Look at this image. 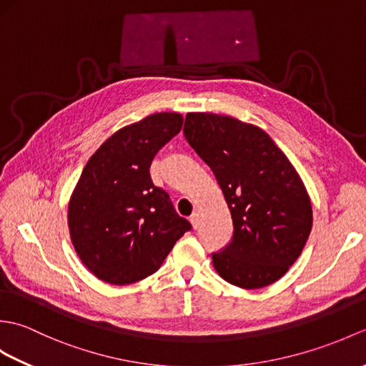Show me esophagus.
Masks as SVG:
<instances>
[{
	"label": "esophagus",
	"instance_id": "esophagus-1",
	"mask_svg": "<svg viewBox=\"0 0 366 366\" xmlns=\"http://www.w3.org/2000/svg\"><path fill=\"white\" fill-rule=\"evenodd\" d=\"M190 223H192V227L195 228V229L199 227V214L198 212H193L190 215Z\"/></svg>",
	"mask_w": 366,
	"mask_h": 366
}]
</instances>
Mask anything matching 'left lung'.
I'll use <instances>...</instances> for the list:
<instances>
[{
    "mask_svg": "<svg viewBox=\"0 0 366 366\" xmlns=\"http://www.w3.org/2000/svg\"><path fill=\"white\" fill-rule=\"evenodd\" d=\"M184 135L227 199L232 237L212 253L228 283L258 290L282 278L307 244L313 211L305 185L266 132L231 116L189 113Z\"/></svg>",
    "mask_w": 366,
    "mask_h": 366,
    "instance_id": "left-lung-1",
    "label": "left lung"
}]
</instances>
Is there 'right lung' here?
Listing matches in <instances>:
<instances>
[{
  "instance_id": "1",
  "label": "right lung",
  "mask_w": 366,
  "mask_h": 366,
  "mask_svg": "<svg viewBox=\"0 0 366 366\" xmlns=\"http://www.w3.org/2000/svg\"><path fill=\"white\" fill-rule=\"evenodd\" d=\"M179 113H155L116 132L88 160L69 203L71 239L102 282L130 285L157 272L192 224L149 168L182 129Z\"/></svg>"
}]
</instances>
